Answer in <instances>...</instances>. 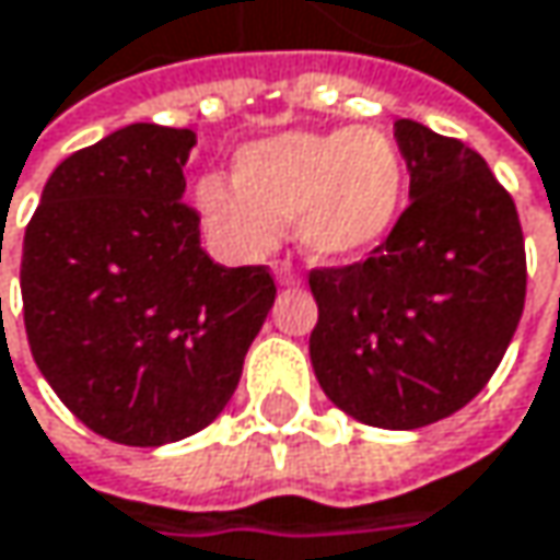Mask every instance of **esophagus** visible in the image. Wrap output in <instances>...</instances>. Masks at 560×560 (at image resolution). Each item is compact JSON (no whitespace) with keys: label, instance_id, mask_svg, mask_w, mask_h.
Wrapping results in <instances>:
<instances>
[{"label":"esophagus","instance_id":"obj_1","mask_svg":"<svg viewBox=\"0 0 560 560\" xmlns=\"http://www.w3.org/2000/svg\"><path fill=\"white\" fill-rule=\"evenodd\" d=\"M277 283H280V287H296V283H300V273L293 270L290 260H280V264H277Z\"/></svg>","mask_w":560,"mask_h":560}]
</instances>
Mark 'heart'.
Here are the masks:
<instances>
[{
  "label": "heart",
  "instance_id": "b5f03b06",
  "mask_svg": "<svg viewBox=\"0 0 560 560\" xmlns=\"http://www.w3.org/2000/svg\"><path fill=\"white\" fill-rule=\"evenodd\" d=\"M406 192L399 144L374 125L290 131L247 144L235 158V186L202 179L196 202L206 229L235 257H260L280 225L315 260H354L384 242Z\"/></svg>",
  "mask_w": 560,
  "mask_h": 560
}]
</instances>
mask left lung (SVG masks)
Returning a JSON list of instances; mask_svg holds the SVG:
<instances>
[{
	"label": "left lung",
	"instance_id": "left-lung-1",
	"mask_svg": "<svg viewBox=\"0 0 560 560\" xmlns=\"http://www.w3.org/2000/svg\"><path fill=\"white\" fill-rule=\"evenodd\" d=\"M412 202L368 260L310 270L325 396L374 429H422L500 368L525 306L520 212L464 141L399 118Z\"/></svg>",
	"mask_w": 560,
	"mask_h": 560
}]
</instances>
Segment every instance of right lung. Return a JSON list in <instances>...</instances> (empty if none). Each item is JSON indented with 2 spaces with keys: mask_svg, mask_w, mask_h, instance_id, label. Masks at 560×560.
<instances>
[{
  "mask_svg": "<svg viewBox=\"0 0 560 560\" xmlns=\"http://www.w3.org/2000/svg\"><path fill=\"white\" fill-rule=\"evenodd\" d=\"M189 128L128 125L44 183L22 306L37 371L96 435L158 448L206 429L273 306L267 267H222L183 202Z\"/></svg>",
  "mask_w": 560,
  "mask_h": 560,
  "instance_id": "1",
  "label": "right lung"
}]
</instances>
